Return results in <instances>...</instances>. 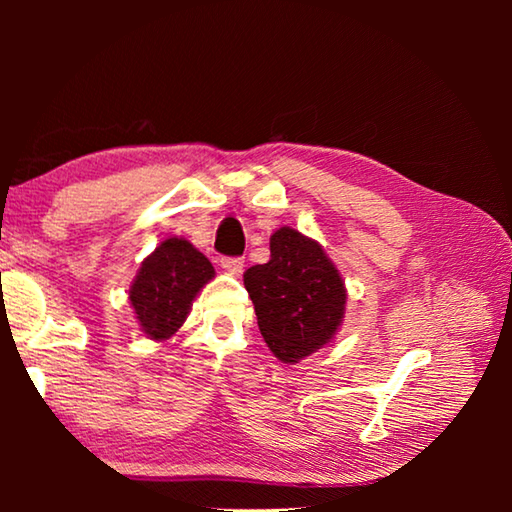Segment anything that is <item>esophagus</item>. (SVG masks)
<instances>
[{
	"instance_id": "34e87169",
	"label": "esophagus",
	"mask_w": 512,
	"mask_h": 512,
	"mask_svg": "<svg viewBox=\"0 0 512 512\" xmlns=\"http://www.w3.org/2000/svg\"><path fill=\"white\" fill-rule=\"evenodd\" d=\"M221 266L232 275H239L244 271V257H221Z\"/></svg>"
}]
</instances>
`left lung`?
<instances>
[{
    "label": "left lung",
    "instance_id": "left-lung-1",
    "mask_svg": "<svg viewBox=\"0 0 512 512\" xmlns=\"http://www.w3.org/2000/svg\"><path fill=\"white\" fill-rule=\"evenodd\" d=\"M244 284L257 325L273 354L296 363L332 339L345 311L339 271L316 241L280 228L271 237V259L250 266Z\"/></svg>",
    "mask_w": 512,
    "mask_h": 512
}]
</instances>
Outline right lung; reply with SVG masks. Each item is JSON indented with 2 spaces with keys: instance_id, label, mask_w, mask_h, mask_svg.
<instances>
[{
  "instance_id": "1",
  "label": "right lung",
  "mask_w": 512,
  "mask_h": 512,
  "mask_svg": "<svg viewBox=\"0 0 512 512\" xmlns=\"http://www.w3.org/2000/svg\"><path fill=\"white\" fill-rule=\"evenodd\" d=\"M214 277V266L185 239L171 237L144 259L131 287V305L146 334L169 339L185 323L196 293Z\"/></svg>"
}]
</instances>
